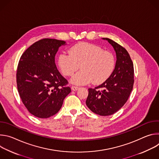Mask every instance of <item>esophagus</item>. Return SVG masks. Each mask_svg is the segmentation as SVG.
I'll use <instances>...</instances> for the list:
<instances>
[{
  "label": "esophagus",
  "instance_id": "34e87169",
  "mask_svg": "<svg viewBox=\"0 0 159 159\" xmlns=\"http://www.w3.org/2000/svg\"><path fill=\"white\" fill-rule=\"evenodd\" d=\"M71 89H72V90H74V91H75V90H77L79 89V87L75 86V85H72V87H71Z\"/></svg>",
  "mask_w": 159,
  "mask_h": 159
}]
</instances>
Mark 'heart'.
I'll return each mask as SVG.
<instances>
[{
	"label": "heart",
	"instance_id": "heart-1",
	"mask_svg": "<svg viewBox=\"0 0 159 159\" xmlns=\"http://www.w3.org/2000/svg\"><path fill=\"white\" fill-rule=\"evenodd\" d=\"M61 73L70 77L82 69L72 79V83L85 85L104 82L114 71L116 58L111 52L104 51L98 45L87 42L75 44L69 50V54L61 53L58 59Z\"/></svg>",
	"mask_w": 159,
	"mask_h": 159
}]
</instances>
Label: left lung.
Returning <instances> with one entry per match:
<instances>
[{
  "mask_svg": "<svg viewBox=\"0 0 159 159\" xmlns=\"http://www.w3.org/2000/svg\"><path fill=\"white\" fill-rule=\"evenodd\" d=\"M106 39L116 54L115 69L102 84L89 88L85 101L87 106L101 116L113 115L127 101L134 84L133 63L127 50L109 38Z\"/></svg>",
  "mask_w": 159,
  "mask_h": 159,
  "instance_id": "obj_1",
  "label": "left lung"
}]
</instances>
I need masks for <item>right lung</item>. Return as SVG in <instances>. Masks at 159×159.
I'll return each instance as SVG.
<instances>
[{"label":"right lung","mask_w":159,"mask_h":159,"mask_svg":"<svg viewBox=\"0 0 159 159\" xmlns=\"http://www.w3.org/2000/svg\"><path fill=\"white\" fill-rule=\"evenodd\" d=\"M65 41L44 38L30 46L21 55L16 72L18 93L22 103L36 117L48 118L62 106L71 92L58 72L55 57Z\"/></svg>","instance_id":"right-lung-1"}]
</instances>
